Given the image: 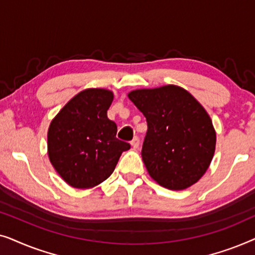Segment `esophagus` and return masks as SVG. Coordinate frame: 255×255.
Returning <instances> with one entry per match:
<instances>
[{
	"instance_id": "esophagus-1",
	"label": "esophagus",
	"mask_w": 255,
	"mask_h": 255,
	"mask_svg": "<svg viewBox=\"0 0 255 255\" xmlns=\"http://www.w3.org/2000/svg\"><path fill=\"white\" fill-rule=\"evenodd\" d=\"M131 145H132V147H133V148L139 147V138L137 137V135H135V137L131 140Z\"/></svg>"
}]
</instances>
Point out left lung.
Here are the masks:
<instances>
[{"instance_id": "obj_1", "label": "left lung", "mask_w": 255, "mask_h": 255, "mask_svg": "<svg viewBox=\"0 0 255 255\" xmlns=\"http://www.w3.org/2000/svg\"><path fill=\"white\" fill-rule=\"evenodd\" d=\"M128 99L147 122L141 156L160 186L182 190L207 172L216 146V132L204 108L177 86L138 89Z\"/></svg>"}]
</instances>
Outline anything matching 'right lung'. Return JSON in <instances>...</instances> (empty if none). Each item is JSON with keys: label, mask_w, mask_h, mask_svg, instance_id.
<instances>
[{"label": "right lung", "mask_w": 255, "mask_h": 255, "mask_svg": "<svg viewBox=\"0 0 255 255\" xmlns=\"http://www.w3.org/2000/svg\"><path fill=\"white\" fill-rule=\"evenodd\" d=\"M114 95L86 89L73 97L51 122L50 161L69 186L95 187L113 174L120 156L131 147L116 138L117 125L107 116Z\"/></svg>", "instance_id": "right-lung-1"}]
</instances>
